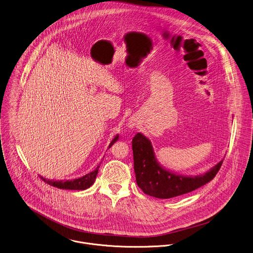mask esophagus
<instances>
[{
	"mask_svg": "<svg viewBox=\"0 0 253 253\" xmlns=\"http://www.w3.org/2000/svg\"><path fill=\"white\" fill-rule=\"evenodd\" d=\"M128 124H129L130 128H134V126H135V122H133V121H130Z\"/></svg>",
	"mask_w": 253,
	"mask_h": 253,
	"instance_id": "esophagus-1",
	"label": "esophagus"
}]
</instances>
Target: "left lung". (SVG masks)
Here are the masks:
<instances>
[{"mask_svg": "<svg viewBox=\"0 0 253 253\" xmlns=\"http://www.w3.org/2000/svg\"><path fill=\"white\" fill-rule=\"evenodd\" d=\"M136 181L142 191L157 199H171L191 193L210 182L223 160L209 171L197 176L175 174L164 169L157 161L151 141L138 133L132 141Z\"/></svg>", "mask_w": 253, "mask_h": 253, "instance_id": "8db88e82", "label": "left lung"}]
</instances>
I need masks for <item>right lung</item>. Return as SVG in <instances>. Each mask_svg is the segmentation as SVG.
<instances>
[{
  "label": "right lung",
  "mask_w": 253,
  "mask_h": 253,
  "mask_svg": "<svg viewBox=\"0 0 253 253\" xmlns=\"http://www.w3.org/2000/svg\"><path fill=\"white\" fill-rule=\"evenodd\" d=\"M118 135H116L114 137V139L111 141V143L109 144L108 148H110L117 140H118ZM101 165V164H100ZM100 165L97 166L96 170L86 174L85 176L78 178V179H74V180H67V181H55V180H47L43 177H40L45 183L51 185L52 187L58 188V189H63V190H86L88 188H90L96 181V177L97 174L99 172V168Z\"/></svg>",
  "instance_id": "1"
}]
</instances>
